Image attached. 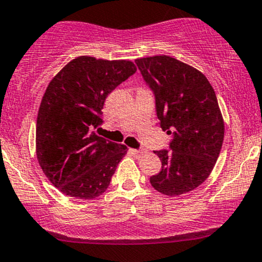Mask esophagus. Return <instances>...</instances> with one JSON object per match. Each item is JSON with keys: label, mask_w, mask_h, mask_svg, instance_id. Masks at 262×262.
<instances>
[{"label": "esophagus", "mask_w": 262, "mask_h": 262, "mask_svg": "<svg viewBox=\"0 0 262 262\" xmlns=\"http://www.w3.org/2000/svg\"><path fill=\"white\" fill-rule=\"evenodd\" d=\"M130 152H131V154L134 155L136 158H141L143 155L146 154V151H142V149H134V148L130 149Z\"/></svg>", "instance_id": "obj_1"}]
</instances>
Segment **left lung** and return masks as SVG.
<instances>
[{
  "label": "left lung",
  "instance_id": "obj_1",
  "mask_svg": "<svg viewBox=\"0 0 262 262\" xmlns=\"http://www.w3.org/2000/svg\"><path fill=\"white\" fill-rule=\"evenodd\" d=\"M135 61L155 93L161 127L173 135L170 151H155L162 169L149 182L164 195L184 194L209 177L222 149L224 120L215 92L202 72L176 58Z\"/></svg>",
  "mask_w": 262,
  "mask_h": 262
}]
</instances>
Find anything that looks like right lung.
<instances>
[{
    "mask_svg": "<svg viewBox=\"0 0 262 262\" xmlns=\"http://www.w3.org/2000/svg\"><path fill=\"white\" fill-rule=\"evenodd\" d=\"M136 72L131 60H70L47 86L37 116L40 168L63 194L94 199L105 192L127 147L94 134L106 96Z\"/></svg>",
    "mask_w": 262,
    "mask_h": 262,
    "instance_id": "1",
    "label": "right lung"
}]
</instances>
